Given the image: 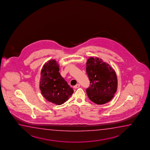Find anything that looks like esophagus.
<instances>
[{"mask_svg": "<svg viewBox=\"0 0 150 150\" xmlns=\"http://www.w3.org/2000/svg\"><path fill=\"white\" fill-rule=\"evenodd\" d=\"M80 87V84H77V85H76L75 86H74V88H75V89H76V88H78L79 87Z\"/></svg>", "mask_w": 150, "mask_h": 150, "instance_id": "1", "label": "esophagus"}]
</instances>
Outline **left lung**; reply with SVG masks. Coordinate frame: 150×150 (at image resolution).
<instances>
[{"instance_id":"1","label":"left lung","mask_w":150,"mask_h":150,"mask_svg":"<svg viewBox=\"0 0 150 150\" xmlns=\"http://www.w3.org/2000/svg\"><path fill=\"white\" fill-rule=\"evenodd\" d=\"M86 64V72L90 83L86 92L89 99L99 105L111 101L117 88L115 71L98 57H90Z\"/></svg>"}]
</instances>
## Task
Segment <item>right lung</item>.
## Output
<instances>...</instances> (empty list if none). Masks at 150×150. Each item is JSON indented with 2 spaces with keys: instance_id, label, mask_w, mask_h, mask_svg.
<instances>
[{
  "instance_id": "add662e5",
  "label": "right lung",
  "mask_w": 150,
  "mask_h": 150,
  "mask_svg": "<svg viewBox=\"0 0 150 150\" xmlns=\"http://www.w3.org/2000/svg\"><path fill=\"white\" fill-rule=\"evenodd\" d=\"M59 65L54 60L45 63L41 71L39 88L46 99L57 105L67 101L74 92L60 75Z\"/></svg>"
}]
</instances>
